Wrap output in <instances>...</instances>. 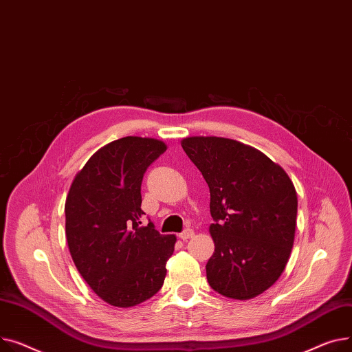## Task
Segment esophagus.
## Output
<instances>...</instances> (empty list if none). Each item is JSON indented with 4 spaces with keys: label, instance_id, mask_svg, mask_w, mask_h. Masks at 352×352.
Wrapping results in <instances>:
<instances>
[{
    "label": "esophagus",
    "instance_id": "esophagus-1",
    "mask_svg": "<svg viewBox=\"0 0 352 352\" xmlns=\"http://www.w3.org/2000/svg\"><path fill=\"white\" fill-rule=\"evenodd\" d=\"M195 236V232L192 230V229H184L180 234H179V237L182 239V240H189V239H192Z\"/></svg>",
    "mask_w": 352,
    "mask_h": 352
}]
</instances>
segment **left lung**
Instances as JSON below:
<instances>
[{
	"instance_id": "obj_1",
	"label": "left lung",
	"mask_w": 352,
	"mask_h": 352,
	"mask_svg": "<svg viewBox=\"0 0 352 352\" xmlns=\"http://www.w3.org/2000/svg\"><path fill=\"white\" fill-rule=\"evenodd\" d=\"M182 148L210 190V287L234 300L264 293L284 272L293 249V182L264 153L233 139L193 136L183 139Z\"/></svg>"
}]
</instances>
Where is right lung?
<instances>
[{
    "instance_id": "add662e5",
    "label": "right lung",
    "mask_w": 352,
    "mask_h": 352,
    "mask_svg": "<svg viewBox=\"0 0 352 352\" xmlns=\"http://www.w3.org/2000/svg\"><path fill=\"white\" fill-rule=\"evenodd\" d=\"M166 152L156 139L126 136L99 149L75 176L65 232L80 276L105 302L128 308L153 297L166 277L176 237L142 226L140 186Z\"/></svg>"
}]
</instances>
